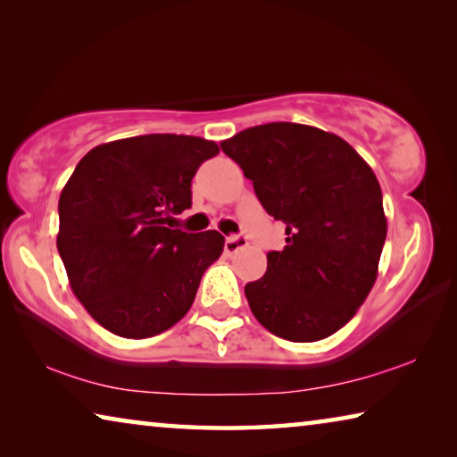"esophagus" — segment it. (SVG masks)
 Listing matches in <instances>:
<instances>
[{"label":"esophagus","instance_id":"1","mask_svg":"<svg viewBox=\"0 0 457 457\" xmlns=\"http://www.w3.org/2000/svg\"><path fill=\"white\" fill-rule=\"evenodd\" d=\"M245 245H248V240H245V236H229V237H226V245H223V248H226V252L228 254H236L237 250H242V248H245Z\"/></svg>","mask_w":457,"mask_h":457}]
</instances>
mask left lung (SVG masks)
<instances>
[{
	"label": "left lung",
	"instance_id": "obj_1",
	"mask_svg": "<svg viewBox=\"0 0 457 457\" xmlns=\"http://www.w3.org/2000/svg\"><path fill=\"white\" fill-rule=\"evenodd\" d=\"M254 185L287 245L244 288L252 313L288 342H317L356 315L378 277L386 215L378 179L356 150L320 128L274 121L221 142Z\"/></svg>",
	"mask_w": 457,
	"mask_h": 457
}]
</instances>
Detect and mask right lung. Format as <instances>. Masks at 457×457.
<instances>
[{"label":"right lung","instance_id":"1","mask_svg":"<svg viewBox=\"0 0 457 457\" xmlns=\"http://www.w3.org/2000/svg\"><path fill=\"white\" fill-rule=\"evenodd\" d=\"M220 148L197 136L148 134L87 152L59 199L56 248L72 293L99 325L129 339L183 320L220 231L172 229L191 207V180Z\"/></svg>","mask_w":457,"mask_h":457}]
</instances>
